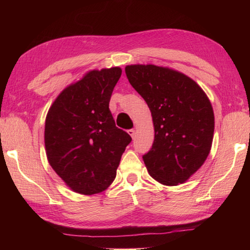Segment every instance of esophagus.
Returning <instances> with one entry per match:
<instances>
[{
	"label": "esophagus",
	"instance_id": "1",
	"mask_svg": "<svg viewBox=\"0 0 250 250\" xmlns=\"http://www.w3.org/2000/svg\"><path fill=\"white\" fill-rule=\"evenodd\" d=\"M128 133L131 135V138L134 139V137H135V131H134L133 129H130V130H128Z\"/></svg>",
	"mask_w": 250,
	"mask_h": 250
}]
</instances>
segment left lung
I'll use <instances>...</instances> for the list:
<instances>
[{"label":"left lung","mask_w":250,"mask_h":250,"mask_svg":"<svg viewBox=\"0 0 250 250\" xmlns=\"http://www.w3.org/2000/svg\"><path fill=\"white\" fill-rule=\"evenodd\" d=\"M125 74L153 120V145L142 156L147 172L161 184L184 183L211 147L215 121L208 97L193 79L167 67L129 65Z\"/></svg>","instance_id":"8db88e82"}]
</instances>
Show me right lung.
I'll return each instance as SVG.
<instances>
[{
  "mask_svg": "<svg viewBox=\"0 0 250 250\" xmlns=\"http://www.w3.org/2000/svg\"><path fill=\"white\" fill-rule=\"evenodd\" d=\"M120 67L90 70L66 87L45 121L47 160L74 192L92 195L116 179L130 135L116 126L109 109Z\"/></svg>",
  "mask_w": 250,
  "mask_h": 250,
  "instance_id": "1",
  "label": "right lung"
}]
</instances>
